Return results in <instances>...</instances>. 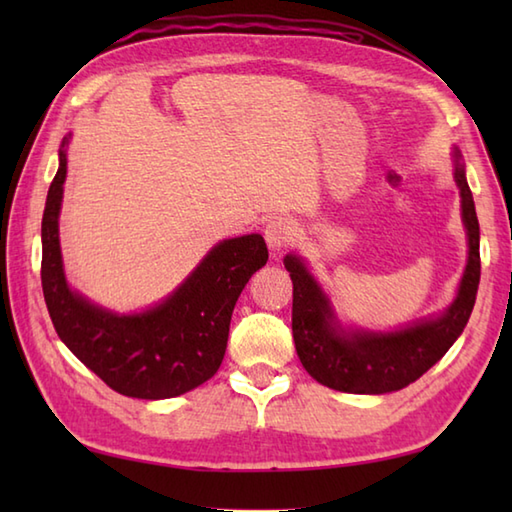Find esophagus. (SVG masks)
Listing matches in <instances>:
<instances>
[{"mask_svg":"<svg viewBox=\"0 0 512 512\" xmlns=\"http://www.w3.org/2000/svg\"><path fill=\"white\" fill-rule=\"evenodd\" d=\"M264 237L266 244L273 250L284 248L292 242V237H295V222L288 220V217H273V220L264 226Z\"/></svg>","mask_w":512,"mask_h":512,"instance_id":"1","label":"esophagus"}]
</instances>
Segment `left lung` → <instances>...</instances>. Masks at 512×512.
<instances>
[{
    "label": "left lung",
    "instance_id": "8db88e82",
    "mask_svg": "<svg viewBox=\"0 0 512 512\" xmlns=\"http://www.w3.org/2000/svg\"><path fill=\"white\" fill-rule=\"evenodd\" d=\"M453 178L462 198V222L469 259L458 295L436 317L396 330L343 328L330 297L299 255H286L292 279V339L301 365L317 383L345 394H389L418 380L458 341L475 306L480 286V222L466 182L460 149H453Z\"/></svg>",
    "mask_w": 512,
    "mask_h": 512
}]
</instances>
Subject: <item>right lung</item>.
Instances as JSON below:
<instances>
[{"label":"right lung","instance_id":"1","mask_svg":"<svg viewBox=\"0 0 512 512\" xmlns=\"http://www.w3.org/2000/svg\"><path fill=\"white\" fill-rule=\"evenodd\" d=\"M63 138L41 220V286L59 339L107 387L129 398H173L206 383L222 365L237 297L268 262L262 235L222 239L156 306L121 314L92 303L65 279L59 213L68 173Z\"/></svg>","mask_w":512,"mask_h":512}]
</instances>
